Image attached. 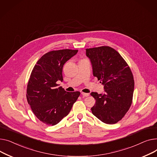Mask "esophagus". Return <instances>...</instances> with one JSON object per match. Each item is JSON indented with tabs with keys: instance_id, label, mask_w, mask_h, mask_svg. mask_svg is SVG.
<instances>
[{
	"instance_id": "esophagus-1",
	"label": "esophagus",
	"mask_w": 157,
	"mask_h": 157,
	"mask_svg": "<svg viewBox=\"0 0 157 157\" xmlns=\"http://www.w3.org/2000/svg\"><path fill=\"white\" fill-rule=\"evenodd\" d=\"M81 94H82V95L83 96H84V97H87V96H89V93H82Z\"/></svg>"
}]
</instances>
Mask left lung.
I'll return each instance as SVG.
<instances>
[{"label": "left lung", "instance_id": "obj_1", "mask_svg": "<svg viewBox=\"0 0 157 157\" xmlns=\"http://www.w3.org/2000/svg\"><path fill=\"white\" fill-rule=\"evenodd\" d=\"M93 75L104 86L103 94L90 93L96 99L92 113L107 124L117 123L129 109L134 89L132 73L124 58L109 46L86 49Z\"/></svg>", "mask_w": 157, "mask_h": 157}]
</instances>
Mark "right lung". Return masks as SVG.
<instances>
[{
	"instance_id": "1",
	"label": "right lung",
	"mask_w": 157,
	"mask_h": 157,
	"mask_svg": "<svg viewBox=\"0 0 157 157\" xmlns=\"http://www.w3.org/2000/svg\"><path fill=\"white\" fill-rule=\"evenodd\" d=\"M78 50L62 49L48 52L39 59L28 82L26 99L32 112L40 121L54 125L70 113L80 93H69L58 87L63 81L64 64Z\"/></svg>"
}]
</instances>
